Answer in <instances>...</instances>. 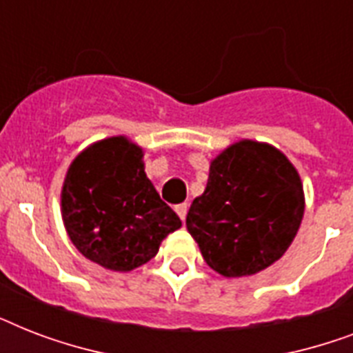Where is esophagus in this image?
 <instances>
[{
  "mask_svg": "<svg viewBox=\"0 0 353 353\" xmlns=\"http://www.w3.org/2000/svg\"><path fill=\"white\" fill-rule=\"evenodd\" d=\"M176 212H177V216H179V218L185 221V218H187V212H188V205L187 203L176 205Z\"/></svg>",
  "mask_w": 353,
  "mask_h": 353,
  "instance_id": "1",
  "label": "esophagus"
}]
</instances>
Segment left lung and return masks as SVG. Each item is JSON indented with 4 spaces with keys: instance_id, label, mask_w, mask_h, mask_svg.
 <instances>
[{
    "instance_id": "obj_1",
    "label": "left lung",
    "mask_w": 353,
    "mask_h": 353,
    "mask_svg": "<svg viewBox=\"0 0 353 353\" xmlns=\"http://www.w3.org/2000/svg\"><path fill=\"white\" fill-rule=\"evenodd\" d=\"M304 214L295 166L269 144L240 141L210 163L187 229L205 262L223 276L254 274L291 245Z\"/></svg>"
}]
</instances>
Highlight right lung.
Segmentation results:
<instances>
[{"label": "right lung", "mask_w": 353, "mask_h": 353, "mask_svg": "<svg viewBox=\"0 0 353 353\" xmlns=\"http://www.w3.org/2000/svg\"><path fill=\"white\" fill-rule=\"evenodd\" d=\"M62 216L74 247L113 271L152 260L163 238L181 227L144 174L143 150L124 137L104 139L71 163Z\"/></svg>", "instance_id": "right-lung-1"}]
</instances>
